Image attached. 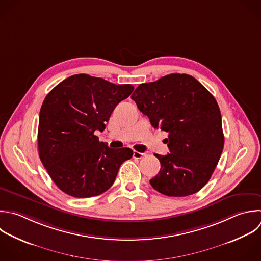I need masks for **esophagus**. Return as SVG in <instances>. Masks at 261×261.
I'll return each mask as SVG.
<instances>
[{
    "mask_svg": "<svg viewBox=\"0 0 261 261\" xmlns=\"http://www.w3.org/2000/svg\"><path fill=\"white\" fill-rule=\"evenodd\" d=\"M145 153H141V152H138V151H134V153H133V157L135 158V159H141V158H143V157H145Z\"/></svg>",
    "mask_w": 261,
    "mask_h": 261,
    "instance_id": "34e87169",
    "label": "esophagus"
}]
</instances>
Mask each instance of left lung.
Instances as JSON below:
<instances>
[{
  "instance_id": "left-lung-1",
  "label": "left lung",
  "mask_w": 261,
  "mask_h": 261,
  "mask_svg": "<svg viewBox=\"0 0 261 261\" xmlns=\"http://www.w3.org/2000/svg\"><path fill=\"white\" fill-rule=\"evenodd\" d=\"M132 99L154 128L168 133L170 153L155 154L161 168L150 179L151 186L169 197L200 191L210 179L224 144L214 97L193 76L172 73L141 84Z\"/></svg>"
}]
</instances>
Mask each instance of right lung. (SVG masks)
Instances as JSON below:
<instances>
[{
    "instance_id": "add662e5",
    "label": "right lung",
    "mask_w": 261,
    "mask_h": 261,
    "mask_svg": "<svg viewBox=\"0 0 261 261\" xmlns=\"http://www.w3.org/2000/svg\"><path fill=\"white\" fill-rule=\"evenodd\" d=\"M132 85L75 74L45 98L39 119V155L56 186L69 196L89 198L107 191L120 165L133 156L129 148L111 149L100 142L116 105L129 97Z\"/></svg>"
}]
</instances>
